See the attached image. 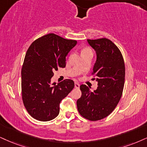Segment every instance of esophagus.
I'll return each instance as SVG.
<instances>
[{
    "label": "esophagus",
    "instance_id": "34e87169",
    "mask_svg": "<svg viewBox=\"0 0 147 147\" xmlns=\"http://www.w3.org/2000/svg\"><path fill=\"white\" fill-rule=\"evenodd\" d=\"M80 87V84L78 82H75V88H78Z\"/></svg>",
    "mask_w": 147,
    "mask_h": 147
}]
</instances>
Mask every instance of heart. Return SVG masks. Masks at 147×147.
<instances>
[{
  "label": "heart",
  "mask_w": 147,
  "mask_h": 147,
  "mask_svg": "<svg viewBox=\"0 0 147 147\" xmlns=\"http://www.w3.org/2000/svg\"><path fill=\"white\" fill-rule=\"evenodd\" d=\"M86 50H91L90 48H85L83 50V51H86Z\"/></svg>",
  "instance_id": "1"
}]
</instances>
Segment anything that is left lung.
Here are the masks:
<instances>
[{
  "label": "left lung",
  "mask_w": 147,
  "mask_h": 147,
  "mask_svg": "<svg viewBox=\"0 0 147 147\" xmlns=\"http://www.w3.org/2000/svg\"><path fill=\"white\" fill-rule=\"evenodd\" d=\"M87 41L97 53L91 76L98 82V86L91 92L87 86L80 85L82 95L77 100V108L83 118L96 121L110 115L119 104L123 90L125 67L120 50L110 39Z\"/></svg>",
  "instance_id": "obj_1"
}]
</instances>
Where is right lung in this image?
<instances>
[{"instance_id": "add662e5", "label": "right lung", "mask_w": 147, "mask_h": 147, "mask_svg": "<svg viewBox=\"0 0 147 147\" xmlns=\"http://www.w3.org/2000/svg\"><path fill=\"white\" fill-rule=\"evenodd\" d=\"M77 41L54 33L38 38L27 50L22 67V98L32 118L49 121L59 114V104L74 88L72 80L50 84L53 72L66 65V56Z\"/></svg>"}]
</instances>
